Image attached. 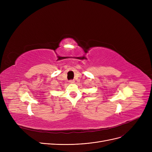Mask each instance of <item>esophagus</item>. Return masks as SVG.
I'll use <instances>...</instances> for the list:
<instances>
[{"label":"esophagus","mask_w":152,"mask_h":152,"mask_svg":"<svg viewBox=\"0 0 152 152\" xmlns=\"http://www.w3.org/2000/svg\"><path fill=\"white\" fill-rule=\"evenodd\" d=\"M69 83H71V84H72V83H75V81H74V80H69Z\"/></svg>","instance_id":"1"}]
</instances>
